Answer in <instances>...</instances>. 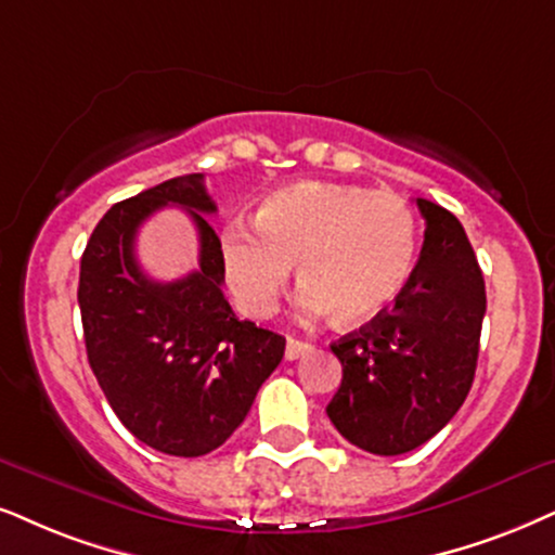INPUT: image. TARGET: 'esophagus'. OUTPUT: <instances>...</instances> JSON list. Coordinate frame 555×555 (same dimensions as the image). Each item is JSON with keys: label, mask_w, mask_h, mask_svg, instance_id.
<instances>
[{"label": "esophagus", "mask_w": 555, "mask_h": 555, "mask_svg": "<svg viewBox=\"0 0 555 555\" xmlns=\"http://www.w3.org/2000/svg\"><path fill=\"white\" fill-rule=\"evenodd\" d=\"M312 350V346L307 340H297V338H286V350H284V356H286V361H297V359H301V356L305 353H310Z\"/></svg>", "instance_id": "34e87169"}]
</instances>
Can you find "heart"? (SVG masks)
<instances>
[{
	"label": "heart",
	"instance_id": "1",
	"mask_svg": "<svg viewBox=\"0 0 555 555\" xmlns=\"http://www.w3.org/2000/svg\"><path fill=\"white\" fill-rule=\"evenodd\" d=\"M417 258V220L395 192L330 181L273 189L256 225L230 222L220 263L235 305L250 318L273 312L299 263L301 307L338 312L343 325H366L391 310Z\"/></svg>",
	"mask_w": 555,
	"mask_h": 555
}]
</instances>
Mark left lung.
<instances>
[{
    "instance_id": "left-lung-1",
    "label": "left lung",
    "mask_w": 555,
    "mask_h": 555,
    "mask_svg": "<svg viewBox=\"0 0 555 555\" xmlns=\"http://www.w3.org/2000/svg\"><path fill=\"white\" fill-rule=\"evenodd\" d=\"M425 241L389 312L333 343L343 382L327 404L348 443L376 455L415 451L451 423L474 384L483 276L466 230L440 205L417 199Z\"/></svg>"
}]
</instances>
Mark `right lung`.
I'll list each match as a JSON object with an SVG mask.
<instances>
[{"instance_id":"right-lung-1","label":"right lung","mask_w":555,"mask_h":555,"mask_svg":"<svg viewBox=\"0 0 555 555\" xmlns=\"http://www.w3.org/2000/svg\"><path fill=\"white\" fill-rule=\"evenodd\" d=\"M181 206L201 233V269L156 283L139 269L134 235L160 206ZM217 207L202 173L117 202L81 256L79 307L89 366L140 443L196 459L220 448L284 359L286 340L237 320L222 284Z\"/></svg>"}]
</instances>
